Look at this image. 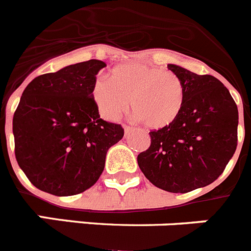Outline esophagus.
<instances>
[{
  "label": "esophagus",
  "mask_w": 251,
  "mask_h": 251,
  "mask_svg": "<svg viewBox=\"0 0 251 251\" xmlns=\"http://www.w3.org/2000/svg\"><path fill=\"white\" fill-rule=\"evenodd\" d=\"M124 130H125V134L127 135L128 132H130V131L132 130V127H130V126H127V125H124Z\"/></svg>",
  "instance_id": "1"
}]
</instances>
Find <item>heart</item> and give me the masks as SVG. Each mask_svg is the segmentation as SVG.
<instances>
[{
    "mask_svg": "<svg viewBox=\"0 0 251 251\" xmlns=\"http://www.w3.org/2000/svg\"><path fill=\"white\" fill-rule=\"evenodd\" d=\"M92 98L101 116L117 120L131 109L148 127L164 128L175 123L185 105L184 82L169 70L132 61L115 66L111 78L100 76Z\"/></svg>",
    "mask_w": 251,
    "mask_h": 251,
    "instance_id": "heart-1",
    "label": "heart"
}]
</instances>
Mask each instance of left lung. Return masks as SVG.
<instances>
[{
	"label": "left lung",
	"mask_w": 251,
	"mask_h": 251,
	"mask_svg": "<svg viewBox=\"0 0 251 251\" xmlns=\"http://www.w3.org/2000/svg\"><path fill=\"white\" fill-rule=\"evenodd\" d=\"M185 105L170 126L151 130V144L137 155L146 179L169 193H189L215 181L238 146L239 112L223 82L176 65Z\"/></svg>",
	"instance_id": "1"
}]
</instances>
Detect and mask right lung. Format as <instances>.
Returning <instances> with one entry per match:
<instances>
[{"mask_svg": "<svg viewBox=\"0 0 251 251\" xmlns=\"http://www.w3.org/2000/svg\"><path fill=\"white\" fill-rule=\"evenodd\" d=\"M99 60L70 65L33 78L13 115L15 156L31 184L45 193L71 196L98 181L107 150L124 128L100 119L92 98Z\"/></svg>", "mask_w": 251, "mask_h": 251, "instance_id": "right-lung-1", "label": "right lung"}]
</instances>
